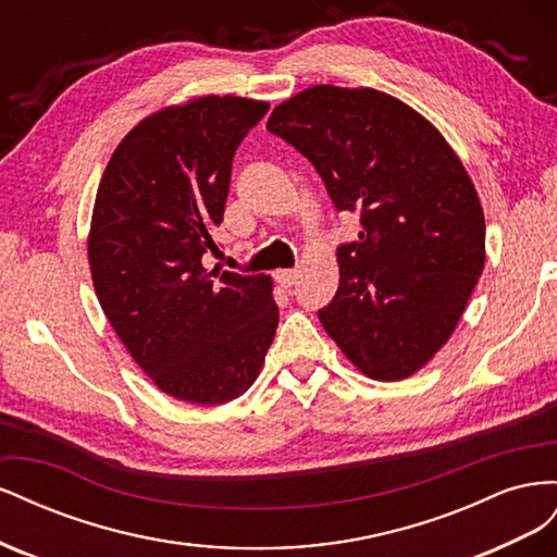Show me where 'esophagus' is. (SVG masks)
<instances>
[{
    "label": "esophagus",
    "mask_w": 557,
    "mask_h": 557,
    "mask_svg": "<svg viewBox=\"0 0 557 557\" xmlns=\"http://www.w3.org/2000/svg\"><path fill=\"white\" fill-rule=\"evenodd\" d=\"M297 278H299L297 269H281V272H276V281L283 285V288H293Z\"/></svg>",
    "instance_id": "1"
}]
</instances>
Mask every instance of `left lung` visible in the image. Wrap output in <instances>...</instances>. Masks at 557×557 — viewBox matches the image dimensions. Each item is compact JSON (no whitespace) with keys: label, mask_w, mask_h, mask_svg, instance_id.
Returning <instances> with one entry per match:
<instances>
[{"label":"left lung","mask_w":557,"mask_h":557,"mask_svg":"<svg viewBox=\"0 0 557 557\" xmlns=\"http://www.w3.org/2000/svg\"><path fill=\"white\" fill-rule=\"evenodd\" d=\"M267 129L323 178L358 242L336 248L339 288L320 323L362 374L407 379L432 360L485 262V221L460 158L432 123L372 88L313 86Z\"/></svg>","instance_id":"8db88e82"}]
</instances>
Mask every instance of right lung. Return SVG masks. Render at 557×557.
Masks as SVG:
<instances>
[{"label": "right lung", "instance_id": "1", "mask_svg": "<svg viewBox=\"0 0 557 557\" xmlns=\"http://www.w3.org/2000/svg\"><path fill=\"white\" fill-rule=\"evenodd\" d=\"M267 102L199 97L148 115L99 181L88 260L99 305L162 393L225 404L258 379L274 342L272 278L205 269L232 160Z\"/></svg>", "mask_w": 557, "mask_h": 557}]
</instances>
